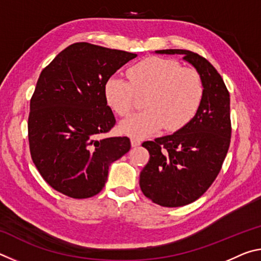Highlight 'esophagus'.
Instances as JSON below:
<instances>
[{"instance_id":"esophagus-1","label":"esophagus","mask_w":261,"mask_h":261,"mask_svg":"<svg viewBox=\"0 0 261 261\" xmlns=\"http://www.w3.org/2000/svg\"><path fill=\"white\" fill-rule=\"evenodd\" d=\"M140 144H141L140 139H138V138H131L132 147H138V146H140Z\"/></svg>"}]
</instances>
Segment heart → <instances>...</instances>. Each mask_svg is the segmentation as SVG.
Listing matches in <instances>:
<instances>
[{
	"label": "heart",
	"instance_id": "1",
	"mask_svg": "<svg viewBox=\"0 0 261 261\" xmlns=\"http://www.w3.org/2000/svg\"><path fill=\"white\" fill-rule=\"evenodd\" d=\"M126 74L129 82L109 77L103 95L109 108L121 117L132 112L136 95H145V109L121 125L122 131L134 138L151 136L163 126L170 132L182 129L193 120L204 99L200 74L175 60L148 57L130 67Z\"/></svg>",
	"mask_w": 261,
	"mask_h": 261
}]
</instances>
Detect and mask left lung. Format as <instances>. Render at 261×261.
<instances>
[{
    "instance_id": "left-lung-1",
    "label": "left lung",
    "mask_w": 261,
    "mask_h": 261,
    "mask_svg": "<svg viewBox=\"0 0 261 261\" xmlns=\"http://www.w3.org/2000/svg\"><path fill=\"white\" fill-rule=\"evenodd\" d=\"M179 54L204 83V99L193 120L175 134L145 141L149 160L139 185L145 197L163 207L191 204L214 182L230 145V95L222 77L205 57L185 49L156 50Z\"/></svg>"
}]
</instances>
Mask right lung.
Instances as JSON below:
<instances>
[{"mask_svg":"<svg viewBox=\"0 0 261 261\" xmlns=\"http://www.w3.org/2000/svg\"><path fill=\"white\" fill-rule=\"evenodd\" d=\"M136 56L76 42L41 71L30 102V152L56 191L74 199L95 196L107 182L109 166L129 152L127 137L99 136L116 123L105 83Z\"/></svg>","mask_w":261,"mask_h":261,"instance_id":"obj_1","label":"right lung"}]
</instances>
